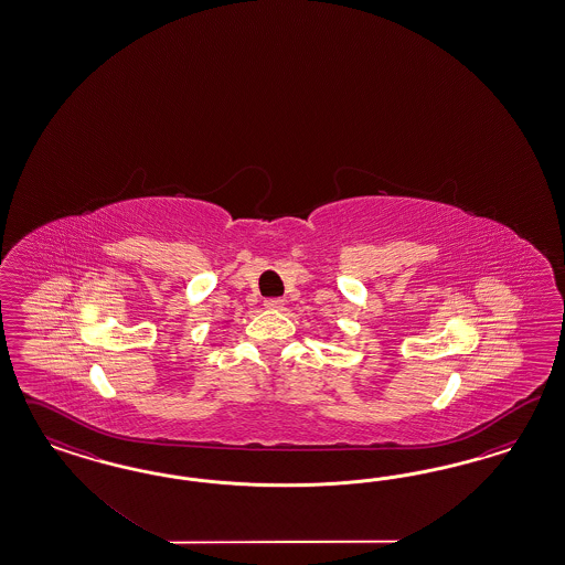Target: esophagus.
I'll list each match as a JSON object with an SVG mask.
<instances>
[{
    "label": "esophagus",
    "mask_w": 565,
    "mask_h": 565,
    "mask_svg": "<svg viewBox=\"0 0 565 565\" xmlns=\"http://www.w3.org/2000/svg\"><path fill=\"white\" fill-rule=\"evenodd\" d=\"M263 307L269 308V310H279V308L284 307V300L281 298H267L263 302Z\"/></svg>",
    "instance_id": "obj_1"
}]
</instances>
